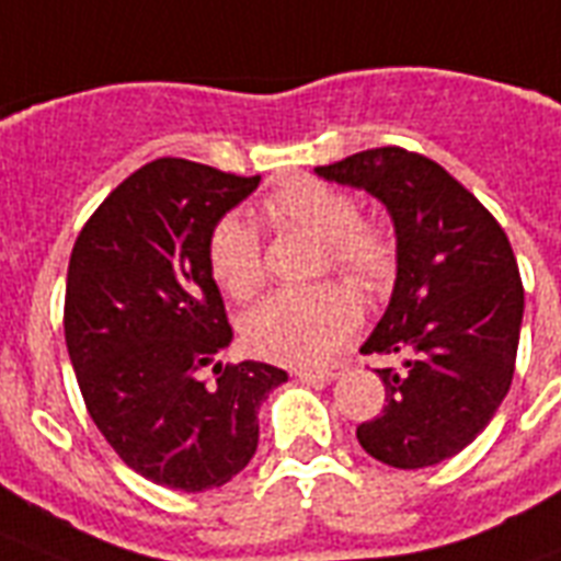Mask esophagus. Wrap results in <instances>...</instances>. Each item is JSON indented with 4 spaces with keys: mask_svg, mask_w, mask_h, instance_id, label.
Listing matches in <instances>:
<instances>
[{
    "mask_svg": "<svg viewBox=\"0 0 561 561\" xmlns=\"http://www.w3.org/2000/svg\"><path fill=\"white\" fill-rule=\"evenodd\" d=\"M295 375L301 377V380H336V377L345 375V366L342 363H328V366L298 368Z\"/></svg>",
    "mask_w": 561,
    "mask_h": 561,
    "instance_id": "34e87169",
    "label": "esophagus"
}]
</instances>
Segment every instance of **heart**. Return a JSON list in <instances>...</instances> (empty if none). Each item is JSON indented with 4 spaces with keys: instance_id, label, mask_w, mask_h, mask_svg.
<instances>
[{
    "instance_id": "heart-1",
    "label": "heart",
    "mask_w": 561,
    "mask_h": 561,
    "mask_svg": "<svg viewBox=\"0 0 561 561\" xmlns=\"http://www.w3.org/2000/svg\"><path fill=\"white\" fill-rule=\"evenodd\" d=\"M268 221L284 231H304L321 242L319 275H336L363 295L383 293L398 272L392 228L375 216H359L345 190L298 178L263 202ZM207 268L221 293L251 301L266 284V251L257 228L240 213H225L207 233ZM363 321L357 295L345 284L277 293L242 319V340L251 354L286 366H312L354 336Z\"/></svg>"
}]
</instances>
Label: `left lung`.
I'll return each instance as SVG.
<instances>
[{
    "label": "left lung",
    "mask_w": 561,
    "mask_h": 561,
    "mask_svg": "<svg viewBox=\"0 0 561 561\" xmlns=\"http://www.w3.org/2000/svg\"><path fill=\"white\" fill-rule=\"evenodd\" d=\"M316 172L377 195L398 233L392 301L359 351L403 357V368H377L386 407L359 424V445L392 468L457 457L494 419L518 357L524 284L501 221L436 160L401 146Z\"/></svg>",
    "instance_id": "left-lung-1"
}]
</instances>
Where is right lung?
<instances>
[{"instance_id":"obj_1","label":"right lung","mask_w":561,"mask_h":561,"mask_svg":"<svg viewBox=\"0 0 561 561\" xmlns=\"http://www.w3.org/2000/svg\"><path fill=\"white\" fill-rule=\"evenodd\" d=\"M260 175L158 158L107 195L72 245L64 333L90 419L125 466L204 492L257 450V410L284 368L221 363L228 312L210 268L213 221ZM210 367L213 378H202Z\"/></svg>"}]
</instances>
